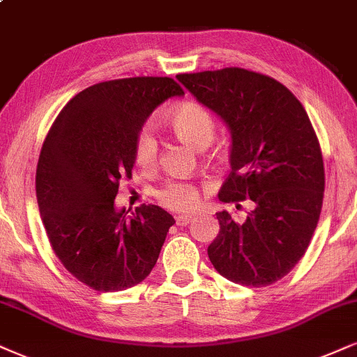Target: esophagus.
Returning <instances> with one entry per match:
<instances>
[{
  "instance_id": "34e87169",
  "label": "esophagus",
  "mask_w": 357,
  "mask_h": 357,
  "mask_svg": "<svg viewBox=\"0 0 357 357\" xmlns=\"http://www.w3.org/2000/svg\"><path fill=\"white\" fill-rule=\"evenodd\" d=\"M192 215H178V217H175V222H177V225L180 227H185L192 222Z\"/></svg>"
}]
</instances>
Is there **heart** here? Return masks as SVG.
<instances>
[{
    "label": "heart",
    "mask_w": 357,
    "mask_h": 357,
    "mask_svg": "<svg viewBox=\"0 0 357 357\" xmlns=\"http://www.w3.org/2000/svg\"><path fill=\"white\" fill-rule=\"evenodd\" d=\"M169 127L183 142L195 151H205L215 137V121L212 114L195 102H183L169 114ZM135 160L140 167H152L157 160V139L151 127L139 132L135 142ZM162 205L172 210H190L199 202V190L190 182H167L157 192Z\"/></svg>",
    "instance_id": "1"
}]
</instances>
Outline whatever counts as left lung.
Masks as SVG:
<instances>
[{
	"instance_id": "obj_1",
	"label": "left lung",
	"mask_w": 357,
	"mask_h": 357,
	"mask_svg": "<svg viewBox=\"0 0 357 357\" xmlns=\"http://www.w3.org/2000/svg\"><path fill=\"white\" fill-rule=\"evenodd\" d=\"M177 79L230 132L231 172L218 199L235 202L236 208L241 200L253 202L243 222L217 213L210 261L233 283H275L306 253L323 206V155L310 117L291 91L246 69Z\"/></svg>"
}]
</instances>
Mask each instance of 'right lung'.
Returning <instances> with one entry per match:
<instances>
[{
	"mask_svg": "<svg viewBox=\"0 0 357 357\" xmlns=\"http://www.w3.org/2000/svg\"><path fill=\"white\" fill-rule=\"evenodd\" d=\"M183 96L170 77L99 82L69 100L44 140L36 197L50 243L66 270L109 293L139 284L155 266L175 220L157 205L134 217L117 208L119 180L130 177L149 116Z\"/></svg>",
	"mask_w": 357,
	"mask_h": 357,
	"instance_id": "add662e5",
	"label": "right lung"
}]
</instances>
